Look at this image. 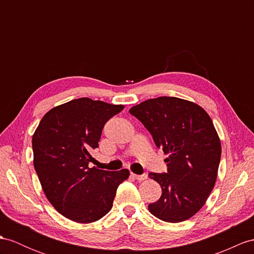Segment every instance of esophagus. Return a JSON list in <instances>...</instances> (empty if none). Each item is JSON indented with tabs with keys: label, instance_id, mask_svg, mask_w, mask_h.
Wrapping results in <instances>:
<instances>
[{
	"label": "esophagus",
	"instance_id": "obj_1",
	"mask_svg": "<svg viewBox=\"0 0 254 254\" xmlns=\"http://www.w3.org/2000/svg\"><path fill=\"white\" fill-rule=\"evenodd\" d=\"M131 176L134 178V179H137V180H139V181H142V180H145V179L147 178V175H135V174H131Z\"/></svg>",
	"mask_w": 254,
	"mask_h": 254
}]
</instances>
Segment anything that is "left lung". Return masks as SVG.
<instances>
[{"instance_id":"obj_1","label":"left lung","mask_w":254,"mask_h":254,"mask_svg":"<svg viewBox=\"0 0 254 254\" xmlns=\"http://www.w3.org/2000/svg\"><path fill=\"white\" fill-rule=\"evenodd\" d=\"M129 113L169 154L167 172L148 175L162 187V196L148 210L170 223L191 218L205 205L218 176L221 142L211 119L198 104L176 97L150 99Z\"/></svg>"}]
</instances>
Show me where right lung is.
<instances>
[{
    "label": "right lung",
    "instance_id": "1",
    "mask_svg": "<svg viewBox=\"0 0 254 254\" xmlns=\"http://www.w3.org/2000/svg\"><path fill=\"white\" fill-rule=\"evenodd\" d=\"M115 106L89 98L74 99L43 116L32 137L33 164L43 190L59 213L77 223L100 220L113 206L129 171L89 168L106 123Z\"/></svg>",
    "mask_w": 254,
    "mask_h": 254
}]
</instances>
